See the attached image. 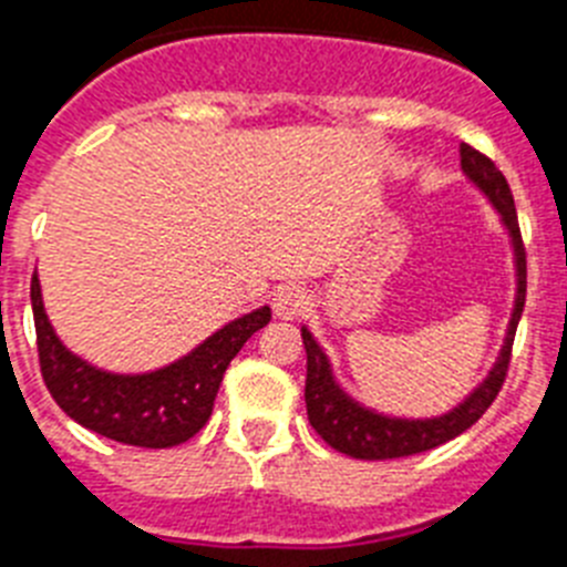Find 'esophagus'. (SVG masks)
I'll return each mask as SVG.
<instances>
[{
    "instance_id": "obj_1",
    "label": "esophagus",
    "mask_w": 567,
    "mask_h": 567,
    "mask_svg": "<svg viewBox=\"0 0 567 567\" xmlns=\"http://www.w3.org/2000/svg\"><path fill=\"white\" fill-rule=\"evenodd\" d=\"M308 308V297L299 285H282L274 293V313L279 320H297Z\"/></svg>"
}]
</instances>
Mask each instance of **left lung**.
<instances>
[{
    "mask_svg": "<svg viewBox=\"0 0 567 567\" xmlns=\"http://www.w3.org/2000/svg\"><path fill=\"white\" fill-rule=\"evenodd\" d=\"M461 173L473 184L478 193L489 202V207L498 213L507 239L513 250V270H516V293H513V311L504 331L502 349H498L496 363L489 365L473 389H470L453 409H446L441 415L430 417H406L389 415L378 409L365 406L357 398H351L342 383L337 380L334 365L328 360L317 337L302 326V342L308 354V378H306V406L308 421L317 430V435L328 446H334L337 453L351 455L360 461H383V458H403V455L426 453L432 446H441L446 441L467 432L478 417L496 401L498 389L507 374L511 363L513 337L516 326L525 311V288H527V268H525V247H522V233H518L516 204H513L507 178L498 173V166L473 146L461 144Z\"/></svg>",
    "mask_w": 567,
    "mask_h": 567,
    "instance_id": "obj_1",
    "label": "left lung"
}]
</instances>
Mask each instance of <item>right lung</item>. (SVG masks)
<instances>
[{"mask_svg": "<svg viewBox=\"0 0 567 567\" xmlns=\"http://www.w3.org/2000/svg\"><path fill=\"white\" fill-rule=\"evenodd\" d=\"M31 308L42 380L56 406L85 430L144 450L178 446L202 430L213 415L230 360L270 322V308L261 306L225 322L173 363L123 374L100 369L65 349L42 306L37 274L31 279Z\"/></svg>", "mask_w": 567, "mask_h": 567, "instance_id": "right-lung-1", "label": "right lung"}]
</instances>
